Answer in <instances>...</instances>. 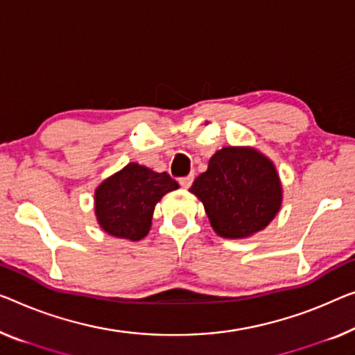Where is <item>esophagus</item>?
I'll use <instances>...</instances> for the list:
<instances>
[{
    "instance_id": "esophagus-1",
    "label": "esophagus",
    "mask_w": 355,
    "mask_h": 355,
    "mask_svg": "<svg viewBox=\"0 0 355 355\" xmlns=\"http://www.w3.org/2000/svg\"><path fill=\"white\" fill-rule=\"evenodd\" d=\"M193 180H194V175H193V173H189L188 177H183V178H180L178 182H180V184H182V188L188 189V188L191 187V184H193Z\"/></svg>"
}]
</instances>
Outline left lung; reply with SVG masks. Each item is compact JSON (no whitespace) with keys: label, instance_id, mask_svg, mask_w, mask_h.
<instances>
[{"label":"left lung","instance_id":"left-lung-1","mask_svg":"<svg viewBox=\"0 0 355 355\" xmlns=\"http://www.w3.org/2000/svg\"><path fill=\"white\" fill-rule=\"evenodd\" d=\"M189 191L204 204L211 228L225 239H244L264 230L282 204L276 166L248 146L216 151Z\"/></svg>","mask_w":355,"mask_h":355}]
</instances>
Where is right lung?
<instances>
[{
	"label": "right lung",
	"instance_id": "right-lung-1",
	"mask_svg": "<svg viewBox=\"0 0 355 355\" xmlns=\"http://www.w3.org/2000/svg\"><path fill=\"white\" fill-rule=\"evenodd\" d=\"M178 188L167 172L157 173L137 162L127 164L95 189V216L105 232L140 241L150 232L153 211L164 194Z\"/></svg>",
	"mask_w": 355,
	"mask_h": 355
}]
</instances>
